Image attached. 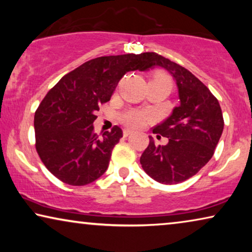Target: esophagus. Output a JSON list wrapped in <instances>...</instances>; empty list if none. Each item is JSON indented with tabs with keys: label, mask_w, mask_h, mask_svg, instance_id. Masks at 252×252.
<instances>
[{
	"label": "esophagus",
	"mask_w": 252,
	"mask_h": 252,
	"mask_svg": "<svg viewBox=\"0 0 252 252\" xmlns=\"http://www.w3.org/2000/svg\"><path fill=\"white\" fill-rule=\"evenodd\" d=\"M132 133H133V130H130V129H128V128L124 129V132H123L124 136H128V135H130V134H132Z\"/></svg>",
	"instance_id": "obj_1"
}]
</instances>
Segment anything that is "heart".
<instances>
[{"label": "heart", "instance_id": "1", "mask_svg": "<svg viewBox=\"0 0 252 252\" xmlns=\"http://www.w3.org/2000/svg\"><path fill=\"white\" fill-rule=\"evenodd\" d=\"M151 81L165 82V84L171 85L168 78L165 77V75L161 73L154 74ZM120 119H122V122L125 124L126 126L133 127V128H142V127H144L148 123H149L150 116L148 115L147 112L139 111V110H128V111L124 112L123 115L120 116Z\"/></svg>", "mask_w": 252, "mask_h": 252}]
</instances>
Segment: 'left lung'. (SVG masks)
<instances>
[{"instance_id": "8db88e82", "label": "left lung", "mask_w": 252, "mask_h": 252, "mask_svg": "<svg viewBox=\"0 0 252 252\" xmlns=\"http://www.w3.org/2000/svg\"><path fill=\"white\" fill-rule=\"evenodd\" d=\"M144 58L147 70L159 66L173 77L180 104L153 129L167 137L166 146H156L149 136L140 163L157 182L180 184L197 173L215 154L223 129L221 108L209 88L187 68L156 53H144Z\"/></svg>"}]
</instances>
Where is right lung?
Masks as SVG:
<instances>
[{
	"label": "right lung",
	"instance_id": "obj_1",
	"mask_svg": "<svg viewBox=\"0 0 252 252\" xmlns=\"http://www.w3.org/2000/svg\"><path fill=\"white\" fill-rule=\"evenodd\" d=\"M135 70H147L144 54L94 58L64 75L40 103L34 116L36 151L64 184L85 186L104 174L123 130L115 126L98 137L95 113L124 74Z\"/></svg>",
	"mask_w": 252,
	"mask_h": 252
}]
</instances>
